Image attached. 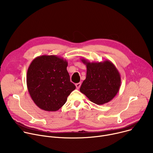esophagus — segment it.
I'll list each match as a JSON object with an SVG mask.
<instances>
[{
    "label": "esophagus",
    "instance_id": "34e87169",
    "mask_svg": "<svg viewBox=\"0 0 153 153\" xmlns=\"http://www.w3.org/2000/svg\"><path fill=\"white\" fill-rule=\"evenodd\" d=\"M75 85H76V88H77V89H79V88H80V86H81V83H76Z\"/></svg>",
    "mask_w": 153,
    "mask_h": 153
}]
</instances>
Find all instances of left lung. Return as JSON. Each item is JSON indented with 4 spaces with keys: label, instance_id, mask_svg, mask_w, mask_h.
Returning a JSON list of instances; mask_svg holds the SVG:
<instances>
[{
    "label": "left lung",
    "instance_id": "obj_1",
    "mask_svg": "<svg viewBox=\"0 0 153 153\" xmlns=\"http://www.w3.org/2000/svg\"><path fill=\"white\" fill-rule=\"evenodd\" d=\"M81 61L86 67V76L80 88L89 100L103 105L111 101L117 94L121 85V77L115 65L110 60L90 62Z\"/></svg>",
    "mask_w": 153,
    "mask_h": 153
}]
</instances>
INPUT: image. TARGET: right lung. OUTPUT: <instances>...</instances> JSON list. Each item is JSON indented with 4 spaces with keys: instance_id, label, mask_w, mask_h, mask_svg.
<instances>
[{
    "instance_id": "right-lung-1",
    "label": "right lung",
    "mask_w": 153,
    "mask_h": 153,
    "mask_svg": "<svg viewBox=\"0 0 153 153\" xmlns=\"http://www.w3.org/2000/svg\"><path fill=\"white\" fill-rule=\"evenodd\" d=\"M66 59L55 55L36 57L28 68L27 85L30 95L41 110L56 111L76 89L70 82Z\"/></svg>"
}]
</instances>
